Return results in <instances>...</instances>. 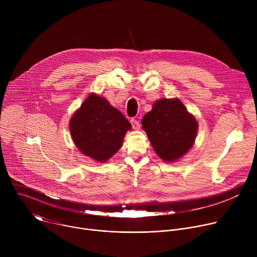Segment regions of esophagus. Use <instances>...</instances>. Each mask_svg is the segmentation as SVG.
<instances>
[{"label": "esophagus", "instance_id": "34e87169", "mask_svg": "<svg viewBox=\"0 0 257 257\" xmlns=\"http://www.w3.org/2000/svg\"><path fill=\"white\" fill-rule=\"evenodd\" d=\"M131 124H132L133 129H135V130H139V129H140V124H139V122H138L137 120L132 119V120H131Z\"/></svg>", "mask_w": 257, "mask_h": 257}]
</instances>
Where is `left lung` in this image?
Masks as SVG:
<instances>
[{
    "label": "left lung",
    "instance_id": "8db88e82",
    "mask_svg": "<svg viewBox=\"0 0 257 257\" xmlns=\"http://www.w3.org/2000/svg\"><path fill=\"white\" fill-rule=\"evenodd\" d=\"M156 154L165 162L178 161L194 144L198 123L179 98L157 100L141 121Z\"/></svg>",
    "mask_w": 257,
    "mask_h": 257
}]
</instances>
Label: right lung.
I'll return each mask as SVG.
<instances>
[{"mask_svg":"<svg viewBox=\"0 0 257 257\" xmlns=\"http://www.w3.org/2000/svg\"><path fill=\"white\" fill-rule=\"evenodd\" d=\"M77 149L92 160L105 163L123 144L131 124L118 109L95 93H90L69 122Z\"/></svg>","mask_w":257,"mask_h":257,"instance_id":"right-lung-1","label":"right lung"}]
</instances>
